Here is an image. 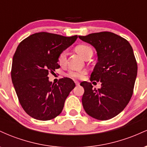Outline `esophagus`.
<instances>
[{
	"mask_svg": "<svg viewBox=\"0 0 147 147\" xmlns=\"http://www.w3.org/2000/svg\"><path fill=\"white\" fill-rule=\"evenodd\" d=\"M75 84L77 86H79V82H77V81H75Z\"/></svg>",
	"mask_w": 147,
	"mask_h": 147,
	"instance_id": "1",
	"label": "esophagus"
}]
</instances>
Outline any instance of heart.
<instances>
[{"instance_id":"obj_1","label":"heart","mask_w":147,"mask_h":147,"mask_svg":"<svg viewBox=\"0 0 147 147\" xmlns=\"http://www.w3.org/2000/svg\"><path fill=\"white\" fill-rule=\"evenodd\" d=\"M76 51L83 58H84L89 52H92V48L86 45H79L76 47ZM67 59V51L63 50L59 54L58 57V62L60 65H63L65 63ZM86 72L85 70H70L68 72V75L69 77L74 79H82L84 76L86 75Z\"/></svg>"}]
</instances>
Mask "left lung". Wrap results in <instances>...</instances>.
<instances>
[{"instance_id": "1", "label": "left lung", "mask_w": 147, "mask_h": 147, "mask_svg": "<svg viewBox=\"0 0 147 147\" xmlns=\"http://www.w3.org/2000/svg\"><path fill=\"white\" fill-rule=\"evenodd\" d=\"M79 38L95 48L97 63L90 81L102 82L98 90L83 82L82 104L86 113L99 120L115 117L132 97L138 65L129 41L110 32L92 33Z\"/></svg>"}]
</instances>
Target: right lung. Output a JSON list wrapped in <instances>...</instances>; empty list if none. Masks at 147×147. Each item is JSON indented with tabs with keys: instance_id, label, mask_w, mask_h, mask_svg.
<instances>
[{
	"instance_id": "1",
	"label": "right lung",
	"mask_w": 147,
	"mask_h": 147,
	"mask_svg": "<svg viewBox=\"0 0 147 147\" xmlns=\"http://www.w3.org/2000/svg\"><path fill=\"white\" fill-rule=\"evenodd\" d=\"M77 38V35L66 37L38 32L18 45L13 57L11 81L20 104L32 117L46 121L61 113L75 84L68 77L52 84L48 75L49 72L59 68V55Z\"/></svg>"
}]
</instances>
